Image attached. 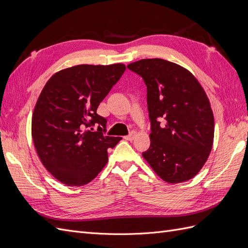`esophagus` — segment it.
Returning <instances> with one entry per match:
<instances>
[{
    "label": "esophagus",
    "mask_w": 248,
    "mask_h": 248,
    "mask_svg": "<svg viewBox=\"0 0 248 248\" xmlns=\"http://www.w3.org/2000/svg\"><path fill=\"white\" fill-rule=\"evenodd\" d=\"M134 138H136V132H134V131H131L129 134H128V136H126V137H124V139L125 140H134Z\"/></svg>",
    "instance_id": "obj_1"
}]
</instances>
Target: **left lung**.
I'll list each match as a JSON object with an SVG mask.
<instances>
[{
  "mask_svg": "<svg viewBox=\"0 0 248 248\" xmlns=\"http://www.w3.org/2000/svg\"><path fill=\"white\" fill-rule=\"evenodd\" d=\"M127 68L147 87L151 144L142 157L168 183L193 178L208 159L214 138L204 89L188 70L162 59L140 60Z\"/></svg>",
  "mask_w": 248,
  "mask_h": 248,
  "instance_id": "left-lung-1",
  "label": "left lung"
}]
</instances>
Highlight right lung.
Wrapping results in <instances>:
<instances>
[{"mask_svg":"<svg viewBox=\"0 0 248 248\" xmlns=\"http://www.w3.org/2000/svg\"><path fill=\"white\" fill-rule=\"evenodd\" d=\"M125 70L123 64L73 66L55 73L41 91L32 138L42 164L63 184L91 182L108 162V149L121 140L104 136L108 121L97 108Z\"/></svg>","mask_w":248,"mask_h":248,"instance_id":"add662e5","label":"right lung"}]
</instances>
